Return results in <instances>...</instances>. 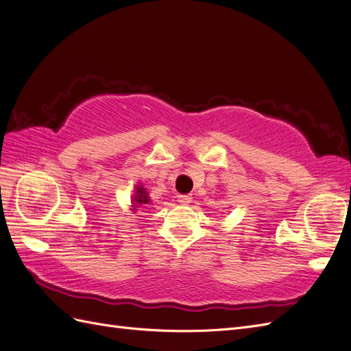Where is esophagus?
<instances>
[{"mask_svg":"<svg viewBox=\"0 0 351 351\" xmlns=\"http://www.w3.org/2000/svg\"><path fill=\"white\" fill-rule=\"evenodd\" d=\"M178 202L182 205H189V204H192V196H190V195H178Z\"/></svg>","mask_w":351,"mask_h":351,"instance_id":"1","label":"esophagus"}]
</instances>
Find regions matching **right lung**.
Masks as SVG:
<instances>
[{
    "label": "right lung",
    "instance_id": "add662e5",
    "mask_svg": "<svg viewBox=\"0 0 351 351\" xmlns=\"http://www.w3.org/2000/svg\"><path fill=\"white\" fill-rule=\"evenodd\" d=\"M151 204V197H149V193L146 192V189L142 186V183L136 184L134 187V193L132 196V206H130V210L134 212L137 208H141L142 205H149Z\"/></svg>",
    "mask_w": 351,
    "mask_h": 351
}]
</instances>
